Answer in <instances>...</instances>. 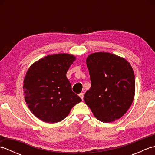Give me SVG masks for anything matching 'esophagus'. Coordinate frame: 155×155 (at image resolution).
<instances>
[{"label": "esophagus", "mask_w": 155, "mask_h": 155, "mask_svg": "<svg viewBox=\"0 0 155 155\" xmlns=\"http://www.w3.org/2000/svg\"><path fill=\"white\" fill-rule=\"evenodd\" d=\"M79 97L81 98L82 100H83V98H84V93H81L79 94Z\"/></svg>", "instance_id": "esophagus-1"}]
</instances>
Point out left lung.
I'll return each mask as SVG.
<instances>
[{
  "label": "left lung",
  "mask_w": 155,
  "mask_h": 155,
  "mask_svg": "<svg viewBox=\"0 0 155 155\" xmlns=\"http://www.w3.org/2000/svg\"><path fill=\"white\" fill-rule=\"evenodd\" d=\"M87 64L91 87L85 103L98 120L110 123L127 113L135 91V78L129 62L108 52L88 56Z\"/></svg>",
  "instance_id": "8db88e82"
}]
</instances>
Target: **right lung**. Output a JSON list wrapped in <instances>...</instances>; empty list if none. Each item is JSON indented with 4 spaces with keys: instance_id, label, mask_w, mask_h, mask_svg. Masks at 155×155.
<instances>
[{
    "instance_id": "add662e5",
    "label": "right lung",
    "mask_w": 155,
    "mask_h": 155,
    "mask_svg": "<svg viewBox=\"0 0 155 155\" xmlns=\"http://www.w3.org/2000/svg\"><path fill=\"white\" fill-rule=\"evenodd\" d=\"M75 61L68 54L48 55L32 64L23 89L29 109L46 123H57L68 116L81 98L72 91L67 72Z\"/></svg>"
}]
</instances>
